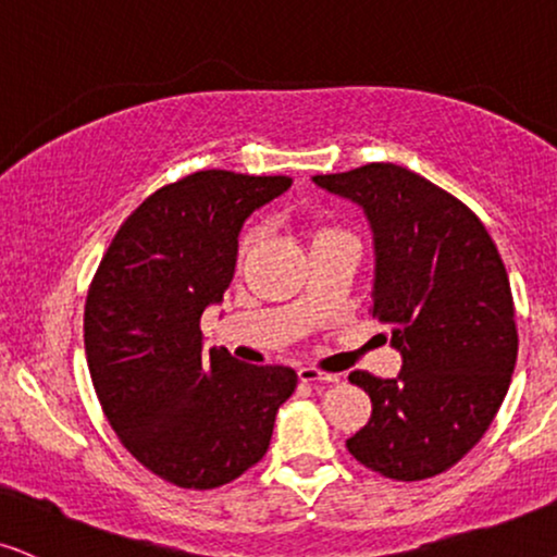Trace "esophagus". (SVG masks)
Segmentation results:
<instances>
[{"instance_id": "1", "label": "esophagus", "mask_w": 557, "mask_h": 557, "mask_svg": "<svg viewBox=\"0 0 557 557\" xmlns=\"http://www.w3.org/2000/svg\"><path fill=\"white\" fill-rule=\"evenodd\" d=\"M299 380L301 382H310V384H338L341 376L338 374H327V372H320V369H312V367H305L299 369Z\"/></svg>"}]
</instances>
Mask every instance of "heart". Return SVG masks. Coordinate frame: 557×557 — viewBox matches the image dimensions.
<instances>
[{"label": "heart", "mask_w": 557, "mask_h": 557, "mask_svg": "<svg viewBox=\"0 0 557 557\" xmlns=\"http://www.w3.org/2000/svg\"><path fill=\"white\" fill-rule=\"evenodd\" d=\"M327 235H335V230H327V226H314L312 235H310V243H314V239H320V237H327ZM258 237H260L258 226H250V230L245 232L243 239H239V247H237V258L239 260H245L247 256H250V250L256 247Z\"/></svg>", "instance_id": "b5f03b06"}]
</instances>
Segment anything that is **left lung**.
Returning <instances> with one entry per match:
<instances>
[{"label":"left lung","mask_w":557,"mask_h":557,"mask_svg":"<svg viewBox=\"0 0 557 557\" xmlns=\"http://www.w3.org/2000/svg\"><path fill=\"white\" fill-rule=\"evenodd\" d=\"M312 181L367 214L372 314L403 359L395 380L348 374L372 397L348 451L384 478H434L483 438L509 393L519 348L509 273L468 206L400 164Z\"/></svg>","instance_id":"8db88e82"}]
</instances>
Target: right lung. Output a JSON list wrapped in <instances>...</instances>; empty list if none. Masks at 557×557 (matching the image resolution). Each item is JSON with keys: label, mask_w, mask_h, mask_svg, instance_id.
I'll use <instances>...</instances> for the list:
<instances>
[{"label": "right lung", "mask_w": 557, "mask_h": 557, "mask_svg": "<svg viewBox=\"0 0 557 557\" xmlns=\"http://www.w3.org/2000/svg\"><path fill=\"white\" fill-rule=\"evenodd\" d=\"M286 175L201 170L144 201L100 260L85 305V351L108 423L147 470L181 488H219L263 459L289 367L203 351L201 314L219 305L252 211Z\"/></svg>", "instance_id": "obj_1"}]
</instances>
